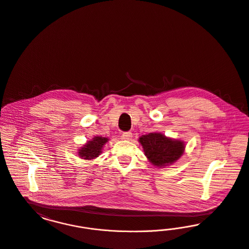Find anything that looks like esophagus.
<instances>
[{
	"label": "esophagus",
	"mask_w": 249,
	"mask_h": 249,
	"mask_svg": "<svg viewBox=\"0 0 249 249\" xmlns=\"http://www.w3.org/2000/svg\"><path fill=\"white\" fill-rule=\"evenodd\" d=\"M132 138V133L130 131H126L122 133V139L126 140V141H130V139Z\"/></svg>",
	"instance_id": "obj_1"
}]
</instances>
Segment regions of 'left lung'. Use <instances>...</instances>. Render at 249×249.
<instances>
[{
  "instance_id": "obj_1",
  "label": "left lung",
  "mask_w": 249,
  "mask_h": 249,
  "mask_svg": "<svg viewBox=\"0 0 249 249\" xmlns=\"http://www.w3.org/2000/svg\"><path fill=\"white\" fill-rule=\"evenodd\" d=\"M143 153L152 165L160 168L177 162L183 156L186 143L180 139L167 137L161 132H150L139 137Z\"/></svg>"
}]
</instances>
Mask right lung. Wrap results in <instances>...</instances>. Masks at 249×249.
Wrapping results in <instances>:
<instances>
[{"mask_svg":"<svg viewBox=\"0 0 249 249\" xmlns=\"http://www.w3.org/2000/svg\"><path fill=\"white\" fill-rule=\"evenodd\" d=\"M108 141L109 139L107 137H103L99 135L94 136L91 140L87 141V142L83 144V146L78 148L77 156L87 160H94L102 154L103 148Z\"/></svg>","mask_w":249,"mask_h":249,"instance_id":"obj_1","label":"right lung"}]
</instances>
